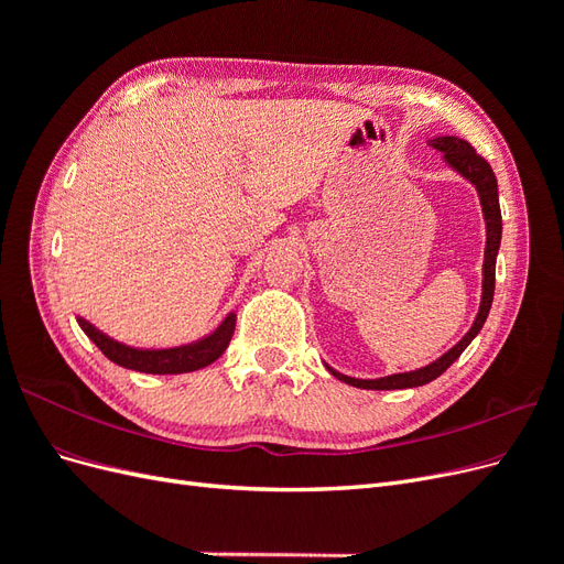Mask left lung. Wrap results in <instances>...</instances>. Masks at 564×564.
Returning <instances> with one entry per match:
<instances>
[{"label": "left lung", "mask_w": 564, "mask_h": 564, "mask_svg": "<svg viewBox=\"0 0 564 564\" xmlns=\"http://www.w3.org/2000/svg\"><path fill=\"white\" fill-rule=\"evenodd\" d=\"M435 150H440L445 155V162L458 172L464 178H468L477 195H480V204H482V214H485V226H487V247H485V265H482V301H480V311H477V317L473 322V327L468 329V334L458 340L454 348H449L445 355L437 357L435 362H431L429 367H421L414 371H404V373H390V377L383 379H352L340 373L336 369H332L327 365V369L334 373L338 381H344L348 386L355 388H365V390H400V388H416V386H425L435 381L442 371H447L456 357L468 348L470 340L480 334L482 324L489 315L491 301H494V275H497V253L501 247V207H499V185H497V176H494L491 166L487 164L485 158H480L475 152V148L464 141L456 139V135H435V139L429 141Z\"/></svg>", "instance_id": "1"}]
</instances>
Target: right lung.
<instances>
[{
  "label": "right lung",
  "mask_w": 564,
  "mask_h": 564,
  "mask_svg": "<svg viewBox=\"0 0 564 564\" xmlns=\"http://www.w3.org/2000/svg\"><path fill=\"white\" fill-rule=\"evenodd\" d=\"M77 322L84 329V334H87L98 346V350L119 367L143 371V373H185V371H197L202 367L216 362L218 357L226 352L230 338L235 334L237 315L230 313L224 322L218 324V329L214 334L195 340V344L178 346V348H162V350H143V348L124 346L119 344V340L106 336L104 332H98L94 324H89L84 317H77Z\"/></svg>",
  "instance_id": "right-lung-1"
}]
</instances>
